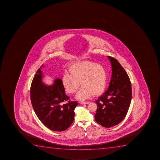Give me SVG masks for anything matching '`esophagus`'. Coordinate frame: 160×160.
Instances as JSON below:
<instances>
[{
	"label": "esophagus",
	"instance_id": "1",
	"mask_svg": "<svg viewBox=\"0 0 160 160\" xmlns=\"http://www.w3.org/2000/svg\"><path fill=\"white\" fill-rule=\"evenodd\" d=\"M82 104H88L90 103V102H88V101H83V102H80Z\"/></svg>",
	"mask_w": 160,
	"mask_h": 160
}]
</instances>
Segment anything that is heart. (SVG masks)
Returning a JSON list of instances; mask_svg holds the SVG:
<instances>
[{
  "label": "heart",
  "mask_w": 160,
  "mask_h": 160,
  "mask_svg": "<svg viewBox=\"0 0 160 160\" xmlns=\"http://www.w3.org/2000/svg\"><path fill=\"white\" fill-rule=\"evenodd\" d=\"M70 74L65 72L62 83L66 92L73 94L81 85L76 95L77 99L82 101L92 94L98 96L103 93L108 84V73L104 66L95 62L85 61L75 62L69 68Z\"/></svg>",
  "instance_id": "b5f03b06"
}]
</instances>
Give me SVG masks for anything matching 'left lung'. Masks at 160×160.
I'll return each mask as SVG.
<instances>
[{"instance_id":"8db88e82","label":"left lung","mask_w":160,"mask_h":160,"mask_svg":"<svg viewBox=\"0 0 160 160\" xmlns=\"http://www.w3.org/2000/svg\"><path fill=\"white\" fill-rule=\"evenodd\" d=\"M112 64V75L108 90L99 97L95 121L105 128L114 126L126 116L132 98L131 83L118 61L108 56Z\"/></svg>"}]
</instances>
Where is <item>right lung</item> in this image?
Here are the masks:
<instances>
[{"instance_id":"add662e5","label":"right lung","mask_w":160,"mask_h":160,"mask_svg":"<svg viewBox=\"0 0 160 160\" xmlns=\"http://www.w3.org/2000/svg\"><path fill=\"white\" fill-rule=\"evenodd\" d=\"M42 65L34 77L30 88L31 103L36 116L40 122L52 131L66 130L72 124L77 101L69 100L65 93L62 79L56 78L51 86L44 85L42 81L41 71Z\"/></svg>"}]
</instances>
